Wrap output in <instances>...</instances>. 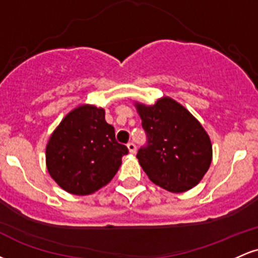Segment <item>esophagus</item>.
<instances>
[{
	"instance_id": "esophagus-1",
	"label": "esophagus",
	"mask_w": 258,
	"mask_h": 258,
	"mask_svg": "<svg viewBox=\"0 0 258 258\" xmlns=\"http://www.w3.org/2000/svg\"><path fill=\"white\" fill-rule=\"evenodd\" d=\"M127 148H128L130 153H132V154H135L136 153V149H137V148H136V144L133 143V142H130V143L127 144Z\"/></svg>"
}]
</instances>
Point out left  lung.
Returning a JSON list of instances; mask_svg holds the SVG:
<instances>
[{"label": "left lung", "instance_id": "obj_1", "mask_svg": "<svg viewBox=\"0 0 258 258\" xmlns=\"http://www.w3.org/2000/svg\"><path fill=\"white\" fill-rule=\"evenodd\" d=\"M136 106L147 135L137 158L149 179L171 193L197 185L212 161L211 141L201 123L168 97Z\"/></svg>", "mask_w": 258, "mask_h": 258}]
</instances>
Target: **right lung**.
Masks as SVG:
<instances>
[{
  "label": "right lung",
  "instance_id": "obj_1",
  "mask_svg": "<svg viewBox=\"0 0 258 258\" xmlns=\"http://www.w3.org/2000/svg\"><path fill=\"white\" fill-rule=\"evenodd\" d=\"M127 153L105 121L104 109L81 105L52 133L46 148L47 170L68 193L88 195L110 182Z\"/></svg>",
  "mask_w": 258,
  "mask_h": 258
}]
</instances>
